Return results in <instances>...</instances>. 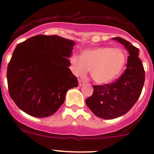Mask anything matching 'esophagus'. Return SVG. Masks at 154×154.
I'll return each instance as SVG.
<instances>
[{
	"mask_svg": "<svg viewBox=\"0 0 154 154\" xmlns=\"http://www.w3.org/2000/svg\"><path fill=\"white\" fill-rule=\"evenodd\" d=\"M85 83V81L81 80V79H79V86H82V85H83Z\"/></svg>",
	"mask_w": 154,
	"mask_h": 154,
	"instance_id": "34e87169",
	"label": "esophagus"
}]
</instances>
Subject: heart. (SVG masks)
Masks as SVG:
<instances>
[{
  "instance_id": "heart-1",
  "label": "heart",
  "mask_w": 154,
  "mask_h": 154,
  "mask_svg": "<svg viewBox=\"0 0 154 154\" xmlns=\"http://www.w3.org/2000/svg\"><path fill=\"white\" fill-rule=\"evenodd\" d=\"M126 54L122 50L111 47H97L82 52V58H70L72 72L76 76L84 77L91 70V77L99 85H107L116 80L125 69Z\"/></svg>"
}]
</instances>
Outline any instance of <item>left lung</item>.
<instances>
[{"label": "left lung", "mask_w": 154, "mask_h": 154, "mask_svg": "<svg viewBox=\"0 0 154 154\" xmlns=\"http://www.w3.org/2000/svg\"><path fill=\"white\" fill-rule=\"evenodd\" d=\"M128 51L126 69L111 84L93 86V93L85 101L87 106L99 118L112 119L127 113L140 96L145 82V69L139 58V49L128 41L113 38Z\"/></svg>", "instance_id": "obj_1"}]
</instances>
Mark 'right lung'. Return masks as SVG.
I'll return each instance as SVG.
<instances>
[{
  "mask_svg": "<svg viewBox=\"0 0 154 154\" xmlns=\"http://www.w3.org/2000/svg\"><path fill=\"white\" fill-rule=\"evenodd\" d=\"M75 42L58 35H38L15 47L7 67L10 97L19 108L37 118L53 115L69 89L77 88L68 58Z\"/></svg>",
  "mask_w": 154,
  "mask_h": 154,
  "instance_id": "obj_1",
  "label": "right lung"
}]
</instances>
